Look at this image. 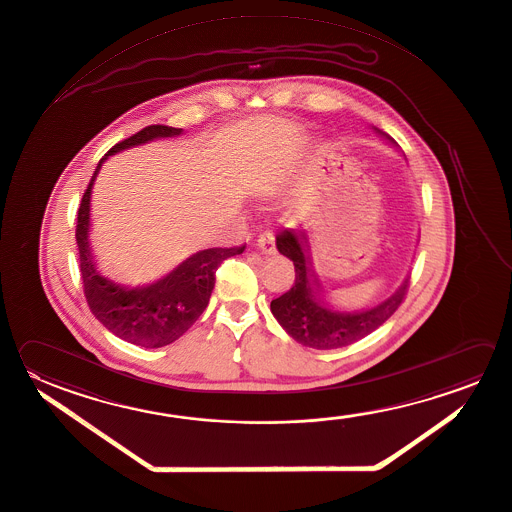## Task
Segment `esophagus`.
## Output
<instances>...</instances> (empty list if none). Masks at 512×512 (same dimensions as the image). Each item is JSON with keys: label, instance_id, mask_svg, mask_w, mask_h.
<instances>
[{"label": "esophagus", "instance_id": "esophagus-1", "mask_svg": "<svg viewBox=\"0 0 512 512\" xmlns=\"http://www.w3.org/2000/svg\"><path fill=\"white\" fill-rule=\"evenodd\" d=\"M256 245H258V249H260L261 252H265V254H274V252H276V240H274V234L269 233V231L260 234Z\"/></svg>", "mask_w": 512, "mask_h": 512}]
</instances>
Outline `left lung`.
Returning a JSON list of instances; mask_svg holds the SVG:
<instances>
[{
    "label": "left lung",
    "instance_id": "left-lung-1",
    "mask_svg": "<svg viewBox=\"0 0 512 512\" xmlns=\"http://www.w3.org/2000/svg\"><path fill=\"white\" fill-rule=\"evenodd\" d=\"M377 131L395 144L390 135ZM276 247L285 258L294 261L296 279L292 289L270 301V310L283 330L294 341L308 348L334 350L372 334L373 330H377L393 316L408 292L409 279H406L393 296L377 307L363 312H339L328 307V303L317 292L315 285L319 287V283L308 254L307 234L285 229L276 236Z\"/></svg>",
    "mask_w": 512,
    "mask_h": 512
}]
</instances>
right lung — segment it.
Returning <instances> with one entry per match:
<instances>
[{"label": "right lung", "instance_id": "obj_1", "mask_svg": "<svg viewBox=\"0 0 512 512\" xmlns=\"http://www.w3.org/2000/svg\"><path fill=\"white\" fill-rule=\"evenodd\" d=\"M180 133L182 128L153 124L131 135L130 139L115 144L99 160L77 211L75 240L79 249V270L88 307L92 310L93 316L97 317L112 334L144 348H160L186 334L187 330L195 325L196 319L202 316L209 303L214 289V274L218 267L222 265L223 260L242 254L245 249V245H242L231 249L214 247L196 252L191 258L182 261L173 272H169L168 276L137 289L124 287L112 279L104 278L95 267L88 242L90 198L93 182L104 160L122 149L146 144L149 140L160 137H175Z\"/></svg>", "mask_w": 512, "mask_h": 512}]
</instances>
